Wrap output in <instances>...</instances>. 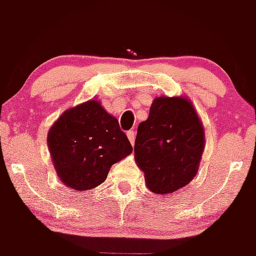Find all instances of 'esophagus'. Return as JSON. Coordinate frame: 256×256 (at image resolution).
I'll list each match as a JSON object with an SVG mask.
<instances>
[{
    "mask_svg": "<svg viewBox=\"0 0 256 256\" xmlns=\"http://www.w3.org/2000/svg\"><path fill=\"white\" fill-rule=\"evenodd\" d=\"M126 137H128V140L130 141V144H134V140H136V132L134 130H128L126 132Z\"/></svg>",
    "mask_w": 256,
    "mask_h": 256,
    "instance_id": "esophagus-1",
    "label": "esophagus"
}]
</instances>
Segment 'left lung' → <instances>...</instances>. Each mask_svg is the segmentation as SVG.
I'll list each match as a JSON object with an SVG mask.
<instances>
[{
	"instance_id": "left-lung-1",
	"label": "left lung",
	"mask_w": 256,
	"mask_h": 256,
	"mask_svg": "<svg viewBox=\"0 0 256 256\" xmlns=\"http://www.w3.org/2000/svg\"><path fill=\"white\" fill-rule=\"evenodd\" d=\"M205 133L191 101L156 97L137 128L134 159L154 194L166 195L188 184L204 151Z\"/></svg>"
}]
</instances>
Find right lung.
Segmentation results:
<instances>
[{
    "mask_svg": "<svg viewBox=\"0 0 256 256\" xmlns=\"http://www.w3.org/2000/svg\"><path fill=\"white\" fill-rule=\"evenodd\" d=\"M47 144L61 182L78 191L100 186L112 165L133 151L118 119L97 100L62 112L48 130Z\"/></svg>",
    "mask_w": 256,
    "mask_h": 256,
    "instance_id": "add662e5",
    "label": "right lung"
}]
</instances>
